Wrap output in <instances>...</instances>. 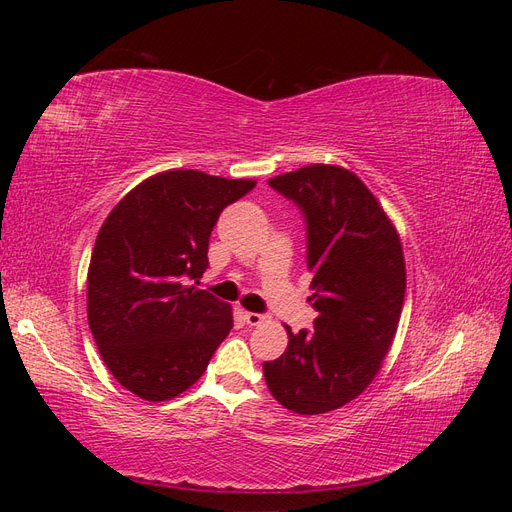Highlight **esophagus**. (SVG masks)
I'll return each mask as SVG.
<instances>
[{"mask_svg": "<svg viewBox=\"0 0 512 512\" xmlns=\"http://www.w3.org/2000/svg\"><path fill=\"white\" fill-rule=\"evenodd\" d=\"M243 320L250 324V327H260V324L267 320V316L265 314H256V312H245Z\"/></svg>", "mask_w": 512, "mask_h": 512, "instance_id": "34e87169", "label": "esophagus"}]
</instances>
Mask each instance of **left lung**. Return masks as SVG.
I'll list each match as a JSON object with an SVG mask.
<instances>
[{
  "instance_id": "8db88e82",
  "label": "left lung",
  "mask_w": 512,
  "mask_h": 512,
  "mask_svg": "<svg viewBox=\"0 0 512 512\" xmlns=\"http://www.w3.org/2000/svg\"><path fill=\"white\" fill-rule=\"evenodd\" d=\"M307 222V269L318 318L262 363L271 395L297 414H324L359 397L399 327L406 262L399 232L352 170L309 164L269 179Z\"/></svg>"
}]
</instances>
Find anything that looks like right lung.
<instances>
[{
	"label": "right lung",
	"instance_id": "obj_1",
	"mask_svg": "<svg viewBox=\"0 0 512 512\" xmlns=\"http://www.w3.org/2000/svg\"><path fill=\"white\" fill-rule=\"evenodd\" d=\"M254 185L164 170L104 220L87 271V320L104 365L136 397L166 401L188 391L230 333V305L196 284L220 213Z\"/></svg>",
	"mask_w": 512,
	"mask_h": 512
}]
</instances>
